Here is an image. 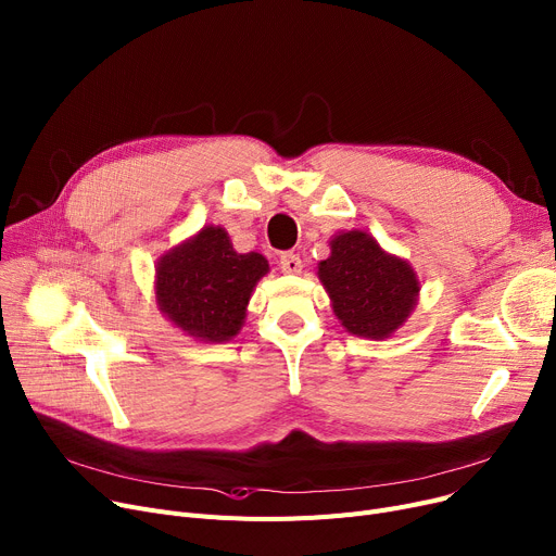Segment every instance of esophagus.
I'll return each instance as SVG.
<instances>
[{
	"label": "esophagus",
	"mask_w": 556,
	"mask_h": 556,
	"mask_svg": "<svg viewBox=\"0 0 556 556\" xmlns=\"http://www.w3.org/2000/svg\"><path fill=\"white\" fill-rule=\"evenodd\" d=\"M279 268L288 275L302 273V258L295 252H281L279 254Z\"/></svg>",
	"instance_id": "1"
}]
</instances>
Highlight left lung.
Wrapping results in <instances>:
<instances>
[{
    "label": "left lung",
    "mask_w": 556,
    "mask_h": 556,
    "mask_svg": "<svg viewBox=\"0 0 556 556\" xmlns=\"http://www.w3.org/2000/svg\"><path fill=\"white\" fill-rule=\"evenodd\" d=\"M317 277L342 327L358 338H390L417 306L419 279L407 261L388 254L367 231H340Z\"/></svg>",
    "instance_id": "left-lung-1"
}]
</instances>
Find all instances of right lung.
Returning a JSON list of instances; mask_svg holds the SVG:
<instances>
[{"label": "right lung", "mask_w": 556, "mask_h": 556, "mask_svg": "<svg viewBox=\"0 0 556 556\" xmlns=\"http://www.w3.org/2000/svg\"><path fill=\"white\" fill-rule=\"evenodd\" d=\"M268 270L266 256L239 254L223 227L204 225L157 258V306L187 336L227 342L241 331L252 290Z\"/></svg>", "instance_id": "1"}]
</instances>
